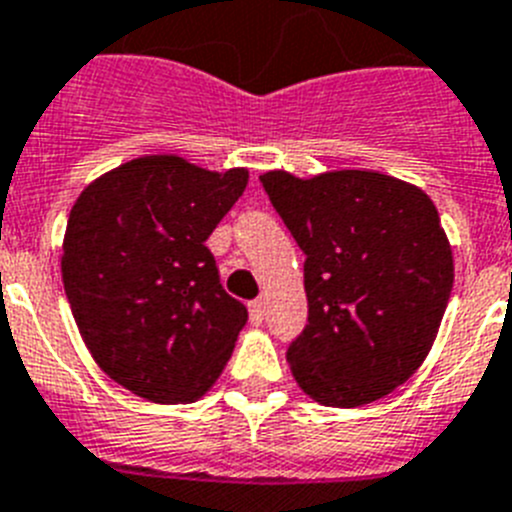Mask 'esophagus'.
Returning <instances> with one entry per match:
<instances>
[{"label": "esophagus", "instance_id": "obj_1", "mask_svg": "<svg viewBox=\"0 0 512 512\" xmlns=\"http://www.w3.org/2000/svg\"><path fill=\"white\" fill-rule=\"evenodd\" d=\"M262 319H265V304H262V299L250 301V322L262 324Z\"/></svg>", "mask_w": 512, "mask_h": 512}]
</instances>
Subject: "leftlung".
I'll return each instance as SVG.
<instances>
[{
  "label": "left lung",
  "mask_w": 512,
  "mask_h": 512,
  "mask_svg": "<svg viewBox=\"0 0 512 512\" xmlns=\"http://www.w3.org/2000/svg\"><path fill=\"white\" fill-rule=\"evenodd\" d=\"M260 182L306 255L309 317L288 345L293 376L327 407L386 397L425 361L451 299V244L433 201L366 170Z\"/></svg>",
  "instance_id": "obj_1"
}]
</instances>
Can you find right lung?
Returning <instances> with one entry per match:
<instances>
[{"mask_svg": "<svg viewBox=\"0 0 512 512\" xmlns=\"http://www.w3.org/2000/svg\"><path fill=\"white\" fill-rule=\"evenodd\" d=\"M247 188V170L208 172L141 157L84 188L64 237L66 299L97 366L136 397L188 404L229 361L247 322L206 239Z\"/></svg>", "mask_w": 512, "mask_h": 512, "instance_id": "1", "label": "right lung"}]
</instances>
